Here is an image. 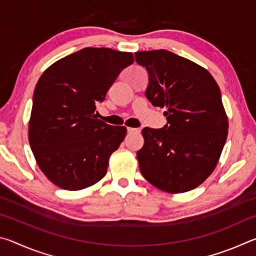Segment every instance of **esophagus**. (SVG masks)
I'll return each mask as SVG.
<instances>
[{
  "mask_svg": "<svg viewBox=\"0 0 256 256\" xmlns=\"http://www.w3.org/2000/svg\"><path fill=\"white\" fill-rule=\"evenodd\" d=\"M141 130L136 128H128V133H140Z\"/></svg>",
  "mask_w": 256,
  "mask_h": 256,
  "instance_id": "obj_1",
  "label": "esophagus"
}]
</instances>
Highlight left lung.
<instances>
[{
	"label": "left lung",
	"mask_w": 256,
	"mask_h": 256,
	"mask_svg": "<svg viewBox=\"0 0 256 256\" xmlns=\"http://www.w3.org/2000/svg\"><path fill=\"white\" fill-rule=\"evenodd\" d=\"M149 84L146 96L166 108L167 124L144 128L136 152L141 174L156 188L183 193L214 170L226 144L228 118L218 84L204 68L166 50L136 52Z\"/></svg>",
	"instance_id": "obj_1"
}]
</instances>
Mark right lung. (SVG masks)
<instances>
[{"mask_svg": "<svg viewBox=\"0 0 256 256\" xmlns=\"http://www.w3.org/2000/svg\"><path fill=\"white\" fill-rule=\"evenodd\" d=\"M133 54L86 47L58 60L38 80L29 120V144L45 176L60 188L78 190L100 180L125 126L98 120L96 104Z\"/></svg>", "mask_w": 256, "mask_h": 256, "instance_id": "add662e5", "label": "right lung"}]
</instances>
